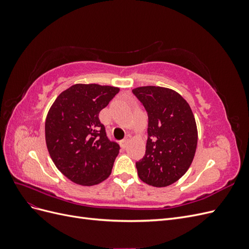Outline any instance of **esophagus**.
Masks as SVG:
<instances>
[{"label": "esophagus", "instance_id": "1", "mask_svg": "<svg viewBox=\"0 0 249 249\" xmlns=\"http://www.w3.org/2000/svg\"><path fill=\"white\" fill-rule=\"evenodd\" d=\"M129 142H130V138L126 137L124 140L120 142V146H122L123 149H125L127 147V145H129Z\"/></svg>", "mask_w": 249, "mask_h": 249}]
</instances>
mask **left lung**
<instances>
[{"instance_id": "left-lung-1", "label": "left lung", "mask_w": 249, "mask_h": 249, "mask_svg": "<svg viewBox=\"0 0 249 249\" xmlns=\"http://www.w3.org/2000/svg\"><path fill=\"white\" fill-rule=\"evenodd\" d=\"M148 115L145 155L136 163L142 182L154 187L176 183L189 169L197 146V126L189 104L169 88H134Z\"/></svg>"}]
</instances>
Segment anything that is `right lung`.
Listing matches in <instances>:
<instances>
[{
  "instance_id": "add662e5",
  "label": "right lung",
  "mask_w": 249,
  "mask_h": 249,
  "mask_svg": "<svg viewBox=\"0 0 249 249\" xmlns=\"http://www.w3.org/2000/svg\"><path fill=\"white\" fill-rule=\"evenodd\" d=\"M119 88L74 84L60 93L46 118V143L59 171L71 182L93 186L109 178L119 153L101 124L102 109Z\"/></svg>"
}]
</instances>
